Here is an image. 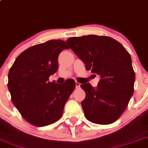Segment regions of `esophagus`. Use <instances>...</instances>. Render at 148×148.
<instances>
[{
  "label": "esophagus",
  "mask_w": 148,
  "mask_h": 148,
  "mask_svg": "<svg viewBox=\"0 0 148 148\" xmlns=\"http://www.w3.org/2000/svg\"><path fill=\"white\" fill-rule=\"evenodd\" d=\"M75 84H76V88H79L80 87V83H79V82H75Z\"/></svg>",
  "instance_id": "34e87169"
}]
</instances>
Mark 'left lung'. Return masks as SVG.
Listing matches in <instances>:
<instances>
[{"instance_id":"left-lung-1","label":"left lung","mask_w":148,"mask_h":148,"mask_svg":"<svg viewBox=\"0 0 148 148\" xmlns=\"http://www.w3.org/2000/svg\"><path fill=\"white\" fill-rule=\"evenodd\" d=\"M66 42L85 64L86 69L100 77L96 88L90 83L81 84L86 94L81 103L85 118L97 124L115 122L134 93L135 73L130 53L107 36L74 37Z\"/></svg>"}]
</instances>
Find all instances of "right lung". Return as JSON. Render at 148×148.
I'll use <instances>...</instances> for the list:
<instances>
[{
    "instance_id": "add662e5",
    "label": "right lung",
    "mask_w": 148,
    "mask_h": 148,
    "mask_svg": "<svg viewBox=\"0 0 148 148\" xmlns=\"http://www.w3.org/2000/svg\"><path fill=\"white\" fill-rule=\"evenodd\" d=\"M68 48L61 40L35 45L23 51L10 69L8 88L12 103L23 118L35 127L59 120L75 89L73 79L62 84L49 82L50 76L58 71L60 53Z\"/></svg>"
}]
</instances>
